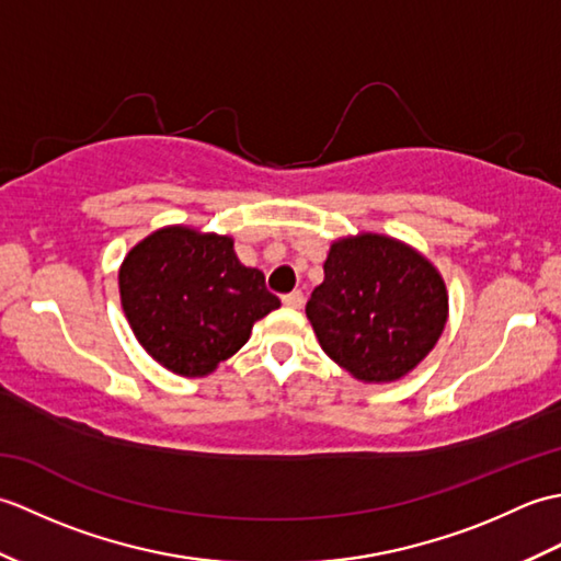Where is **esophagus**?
<instances>
[{
    "mask_svg": "<svg viewBox=\"0 0 561 561\" xmlns=\"http://www.w3.org/2000/svg\"><path fill=\"white\" fill-rule=\"evenodd\" d=\"M282 304L287 308H304V294L301 291H291L287 296H282Z\"/></svg>",
    "mask_w": 561,
    "mask_h": 561,
    "instance_id": "1",
    "label": "esophagus"
}]
</instances>
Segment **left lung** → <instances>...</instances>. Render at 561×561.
I'll return each instance as SVG.
<instances>
[{
	"label": "left lung",
	"mask_w": 561,
	"mask_h": 561,
	"mask_svg": "<svg viewBox=\"0 0 561 561\" xmlns=\"http://www.w3.org/2000/svg\"><path fill=\"white\" fill-rule=\"evenodd\" d=\"M320 347L362 383H396L436 347L448 289L434 262L386 233L332 241L325 279L306 304Z\"/></svg>",
	"instance_id": "1"
}]
</instances>
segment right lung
Instances as JSON below:
<instances>
[{"label": "right lung", "mask_w": 561, "mask_h": 561, "mask_svg": "<svg viewBox=\"0 0 561 561\" xmlns=\"http://www.w3.org/2000/svg\"><path fill=\"white\" fill-rule=\"evenodd\" d=\"M121 304L137 342L153 362L185 378L217 371L248 342L279 299L265 274L241 265L233 238L173 224L125 255Z\"/></svg>", "instance_id": "1"}]
</instances>
